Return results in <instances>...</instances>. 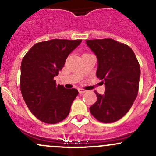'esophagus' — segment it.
<instances>
[{
  "mask_svg": "<svg viewBox=\"0 0 156 156\" xmlns=\"http://www.w3.org/2000/svg\"><path fill=\"white\" fill-rule=\"evenodd\" d=\"M78 93H79V94H84V93L86 92L85 90L81 89V88H78Z\"/></svg>",
  "mask_w": 156,
  "mask_h": 156,
  "instance_id": "34e87169",
  "label": "esophagus"
}]
</instances>
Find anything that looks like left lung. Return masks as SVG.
Instances as JSON below:
<instances>
[{
  "instance_id": "left-lung-1",
  "label": "left lung",
  "mask_w": 156,
  "mask_h": 156,
  "mask_svg": "<svg viewBox=\"0 0 156 156\" xmlns=\"http://www.w3.org/2000/svg\"><path fill=\"white\" fill-rule=\"evenodd\" d=\"M97 58V77L103 80L104 94L95 92L90 111L100 122L112 123L130 110L139 89L140 68L132 49L113 39L86 41Z\"/></svg>"
}]
</instances>
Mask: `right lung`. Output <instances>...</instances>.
<instances>
[{"instance_id": "add662e5", "label": "right lung", "mask_w": 156, "mask_h": 156, "mask_svg": "<svg viewBox=\"0 0 156 156\" xmlns=\"http://www.w3.org/2000/svg\"><path fill=\"white\" fill-rule=\"evenodd\" d=\"M81 40L53 39L37 43L21 63L20 89L31 112L41 122L56 124L68 116L77 89L56 85L54 77L62 70L68 56Z\"/></svg>"}]
</instances>
